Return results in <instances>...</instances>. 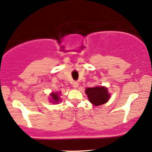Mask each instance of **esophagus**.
Segmentation results:
<instances>
[{
	"label": "esophagus",
	"mask_w": 152,
	"mask_h": 152,
	"mask_svg": "<svg viewBox=\"0 0 152 152\" xmlns=\"http://www.w3.org/2000/svg\"><path fill=\"white\" fill-rule=\"evenodd\" d=\"M78 83L77 82V81H74V82L72 83V86L73 88H78Z\"/></svg>",
	"instance_id": "esophagus-1"
}]
</instances>
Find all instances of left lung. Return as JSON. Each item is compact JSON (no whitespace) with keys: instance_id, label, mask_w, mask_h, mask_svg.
Here are the masks:
<instances>
[{"instance_id":"1","label":"left lung","mask_w":152,"mask_h":152,"mask_svg":"<svg viewBox=\"0 0 152 152\" xmlns=\"http://www.w3.org/2000/svg\"><path fill=\"white\" fill-rule=\"evenodd\" d=\"M86 94L88 95L90 102L95 106L102 105L107 102L110 96L107 89L102 86L86 88Z\"/></svg>"}]
</instances>
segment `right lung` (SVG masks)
Returning <instances> with one entry per match:
<instances>
[{
	"label": "right lung",
	"instance_id": "right-lung-1",
	"mask_svg": "<svg viewBox=\"0 0 152 152\" xmlns=\"http://www.w3.org/2000/svg\"><path fill=\"white\" fill-rule=\"evenodd\" d=\"M50 96H51L52 100H53L52 102L53 103H58V101H59L60 99L58 94H54V93H53V94H50Z\"/></svg>",
	"mask_w": 152,
	"mask_h": 152
}]
</instances>
